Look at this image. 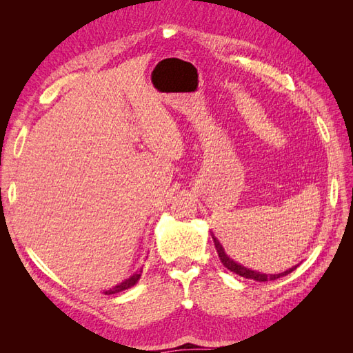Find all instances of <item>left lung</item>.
Wrapping results in <instances>:
<instances>
[{
    "mask_svg": "<svg viewBox=\"0 0 353 353\" xmlns=\"http://www.w3.org/2000/svg\"><path fill=\"white\" fill-rule=\"evenodd\" d=\"M212 239H213V243H215V248H216L218 256H219L221 262L223 263V266H225V268H228L231 272H236L237 275L244 276V279L254 280V281H261V283H262V281H272V280H276V279H281V276H284V275H287V274H290L292 271H294V270L297 268V265H296V266H293V268L287 270V271H284V272H281V274H262V272H258V271L249 270V268H245V266H243V265H240V263H237V262H234L232 259H230V256L225 253V250H223L221 243H219L215 237H213V236H212Z\"/></svg>",
    "mask_w": 353,
    "mask_h": 353,
    "instance_id": "1",
    "label": "left lung"
}]
</instances>
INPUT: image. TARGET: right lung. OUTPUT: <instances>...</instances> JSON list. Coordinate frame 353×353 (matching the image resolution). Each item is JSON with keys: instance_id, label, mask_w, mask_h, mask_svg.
<instances>
[{"instance_id": "obj_1", "label": "right lung", "mask_w": 353, "mask_h": 353, "mask_svg": "<svg viewBox=\"0 0 353 353\" xmlns=\"http://www.w3.org/2000/svg\"><path fill=\"white\" fill-rule=\"evenodd\" d=\"M140 276H141V271H140V272H135V274L131 275L128 280L122 281L121 284L114 285L113 288H110V290H105L104 294H114V293H119V292H122V290H126V288H130V287L135 285V284L138 283V280H140Z\"/></svg>"}]
</instances>
